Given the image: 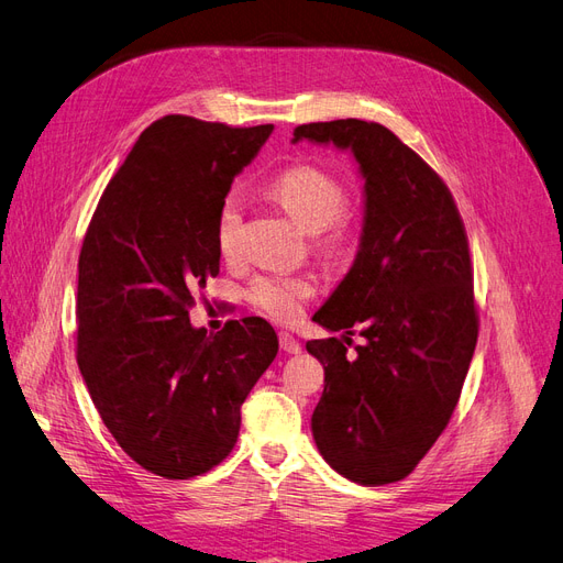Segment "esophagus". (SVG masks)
<instances>
[{
  "label": "esophagus",
  "instance_id": "obj_1",
  "mask_svg": "<svg viewBox=\"0 0 563 563\" xmlns=\"http://www.w3.org/2000/svg\"><path fill=\"white\" fill-rule=\"evenodd\" d=\"M279 345H282V350L288 352V354H298V352H300V343H298V340H296L291 333H286V331L279 333Z\"/></svg>",
  "mask_w": 563,
  "mask_h": 563
}]
</instances>
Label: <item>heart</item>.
<instances>
[{
	"label": "heart",
	"instance_id": "1",
	"mask_svg": "<svg viewBox=\"0 0 563 563\" xmlns=\"http://www.w3.org/2000/svg\"><path fill=\"white\" fill-rule=\"evenodd\" d=\"M269 192L305 230L317 232V246L323 253L340 255L350 246L354 225L343 213L347 190L333 174L319 166L298 164L275 176ZM242 218L244 199L228 192L216 213V244L225 258H234L240 251ZM314 294L317 284L308 275H261L246 288L253 308L282 323L296 321Z\"/></svg>",
	"mask_w": 563,
	"mask_h": 563
}]
</instances>
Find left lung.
Segmentation results:
<instances>
[{
  "label": "left lung",
  "instance_id": "8db88e82",
  "mask_svg": "<svg viewBox=\"0 0 563 563\" xmlns=\"http://www.w3.org/2000/svg\"><path fill=\"white\" fill-rule=\"evenodd\" d=\"M298 141L350 150L364 178L360 251L312 317L345 331L308 343L323 366L312 434L345 479L401 482L446 430L479 335L467 232L446 183L387 126L314 122Z\"/></svg>",
  "mask_w": 563,
  "mask_h": 563
}]
</instances>
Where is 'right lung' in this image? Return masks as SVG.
I'll return each instance as SVG.
<instances>
[{"label": "right lung", "mask_w": 563, "mask_h": 563, "mask_svg": "<svg viewBox=\"0 0 563 563\" xmlns=\"http://www.w3.org/2000/svg\"><path fill=\"white\" fill-rule=\"evenodd\" d=\"M272 129L157 119L108 183L84 236L81 378L117 444L164 479L223 463L240 437L242 404L279 350L261 317L207 333L187 312L220 269V201Z\"/></svg>", "instance_id": "add662e5"}]
</instances>
